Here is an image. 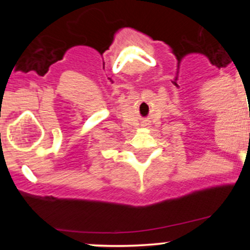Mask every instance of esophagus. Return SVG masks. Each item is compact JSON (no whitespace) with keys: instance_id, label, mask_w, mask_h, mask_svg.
<instances>
[{"instance_id":"34e87169","label":"esophagus","mask_w":250,"mask_h":250,"mask_svg":"<svg viewBox=\"0 0 250 250\" xmlns=\"http://www.w3.org/2000/svg\"><path fill=\"white\" fill-rule=\"evenodd\" d=\"M150 123H148V121H143V125L144 127H146V125H148Z\"/></svg>"}]
</instances>
